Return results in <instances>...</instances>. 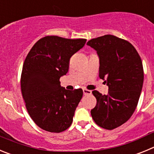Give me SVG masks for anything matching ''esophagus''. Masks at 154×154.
<instances>
[{
  "mask_svg": "<svg viewBox=\"0 0 154 154\" xmlns=\"http://www.w3.org/2000/svg\"><path fill=\"white\" fill-rule=\"evenodd\" d=\"M83 94L85 96H86V95H91L92 94V91L89 90V89H83Z\"/></svg>",
  "mask_w": 154,
  "mask_h": 154,
  "instance_id": "esophagus-1",
  "label": "esophagus"
}]
</instances>
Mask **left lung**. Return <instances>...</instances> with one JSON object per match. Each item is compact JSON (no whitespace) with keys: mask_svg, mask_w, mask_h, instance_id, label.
<instances>
[{"mask_svg":"<svg viewBox=\"0 0 154 154\" xmlns=\"http://www.w3.org/2000/svg\"><path fill=\"white\" fill-rule=\"evenodd\" d=\"M87 45L97 51L99 76L109 87L107 95L92 91L97 103L91 115L98 126L113 130L126 123L137 108L143 83L142 61L133 45L114 35L92 38Z\"/></svg>","mask_w":154,"mask_h":154,"instance_id":"left-lung-1","label":"left lung"}]
</instances>
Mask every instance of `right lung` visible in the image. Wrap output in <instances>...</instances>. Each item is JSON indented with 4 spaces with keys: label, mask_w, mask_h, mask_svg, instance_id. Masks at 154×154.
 <instances>
[{
    "label": "right lung",
    "mask_w": 154,
    "mask_h": 154,
    "mask_svg": "<svg viewBox=\"0 0 154 154\" xmlns=\"http://www.w3.org/2000/svg\"><path fill=\"white\" fill-rule=\"evenodd\" d=\"M86 39L46 36L28 52L22 68L21 89L26 109L37 126L51 133L67 130L73 120L82 89L67 90L59 81L69 71L70 58Z\"/></svg>",
    "instance_id": "obj_1"
}]
</instances>
